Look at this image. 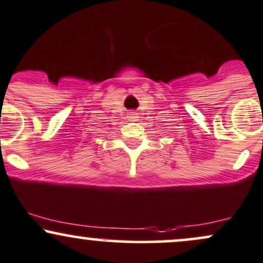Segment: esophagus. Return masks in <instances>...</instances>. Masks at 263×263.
I'll return each mask as SVG.
<instances>
[{"label":"esophagus","instance_id":"1","mask_svg":"<svg viewBox=\"0 0 263 263\" xmlns=\"http://www.w3.org/2000/svg\"><path fill=\"white\" fill-rule=\"evenodd\" d=\"M128 117H129V120H132V121H136V119H137V115H136V114H129Z\"/></svg>","mask_w":263,"mask_h":263}]
</instances>
